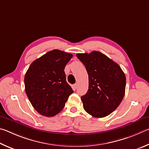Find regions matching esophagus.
I'll list each match as a JSON object with an SVG mask.
<instances>
[{
	"mask_svg": "<svg viewBox=\"0 0 149 149\" xmlns=\"http://www.w3.org/2000/svg\"><path fill=\"white\" fill-rule=\"evenodd\" d=\"M77 87H78V84H74L72 86V88L74 90H76L77 88Z\"/></svg>",
	"mask_w": 149,
	"mask_h": 149,
	"instance_id": "esophagus-1",
	"label": "esophagus"
}]
</instances>
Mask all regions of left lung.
<instances>
[{
    "instance_id": "8db88e82",
    "label": "left lung",
    "mask_w": 149,
    "mask_h": 149,
    "mask_svg": "<svg viewBox=\"0 0 149 149\" xmlns=\"http://www.w3.org/2000/svg\"><path fill=\"white\" fill-rule=\"evenodd\" d=\"M76 56L85 65L89 79L88 92L81 97L84 110L96 118L109 115L124 98V72L116 63L100 52Z\"/></svg>"
}]
</instances>
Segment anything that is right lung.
<instances>
[{
  "mask_svg": "<svg viewBox=\"0 0 149 149\" xmlns=\"http://www.w3.org/2000/svg\"><path fill=\"white\" fill-rule=\"evenodd\" d=\"M72 57L69 53L54 49L35 60L26 72V94L34 109L42 115H56L73 93L64 71Z\"/></svg>",
  "mask_w": 149,
  "mask_h": 149,
  "instance_id": "add662e5",
  "label": "right lung"
}]
</instances>
